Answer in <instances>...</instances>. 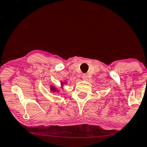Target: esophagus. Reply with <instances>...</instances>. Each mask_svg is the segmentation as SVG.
I'll list each match as a JSON object with an SVG mask.
<instances>
[{"instance_id": "34e87169", "label": "esophagus", "mask_w": 147, "mask_h": 147, "mask_svg": "<svg viewBox=\"0 0 147 147\" xmlns=\"http://www.w3.org/2000/svg\"><path fill=\"white\" fill-rule=\"evenodd\" d=\"M88 76L87 74H82V79H83V80H88Z\"/></svg>"}]
</instances>
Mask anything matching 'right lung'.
I'll return each instance as SVG.
<instances>
[{
  "mask_svg": "<svg viewBox=\"0 0 147 147\" xmlns=\"http://www.w3.org/2000/svg\"><path fill=\"white\" fill-rule=\"evenodd\" d=\"M51 90H52V92H55V91H57V90L55 89V88H53V86H52V88H51Z\"/></svg>",
  "mask_w": 147,
  "mask_h": 147,
  "instance_id": "1",
  "label": "right lung"
}]
</instances>
